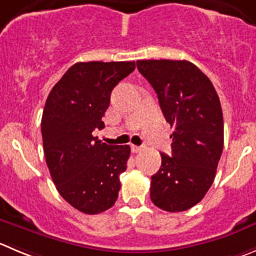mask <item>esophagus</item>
<instances>
[{
	"instance_id": "obj_1",
	"label": "esophagus",
	"mask_w": 256,
	"mask_h": 256,
	"mask_svg": "<svg viewBox=\"0 0 256 256\" xmlns=\"http://www.w3.org/2000/svg\"><path fill=\"white\" fill-rule=\"evenodd\" d=\"M143 148L142 147H140V146H134V144H132V150L134 153H138V152H140V150H142Z\"/></svg>"
}]
</instances>
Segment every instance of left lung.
<instances>
[{"instance_id":"8db88e82","label":"left lung","mask_w":256,"mask_h":256,"mask_svg":"<svg viewBox=\"0 0 256 256\" xmlns=\"http://www.w3.org/2000/svg\"><path fill=\"white\" fill-rule=\"evenodd\" d=\"M137 68L174 128L172 154L160 153V168L150 177V200L168 212L186 211L215 180L224 148L220 99L210 79L186 60H138Z\"/></svg>"}]
</instances>
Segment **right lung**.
<instances>
[{
    "label": "right lung",
    "mask_w": 256,
    "mask_h": 256,
    "mask_svg": "<svg viewBox=\"0 0 256 256\" xmlns=\"http://www.w3.org/2000/svg\"><path fill=\"white\" fill-rule=\"evenodd\" d=\"M136 69L134 62H76L54 85L41 119L44 153L62 198L89 215L108 210L120 190L130 146H109L94 137L112 90Z\"/></svg>",
    "instance_id": "1"
}]
</instances>
